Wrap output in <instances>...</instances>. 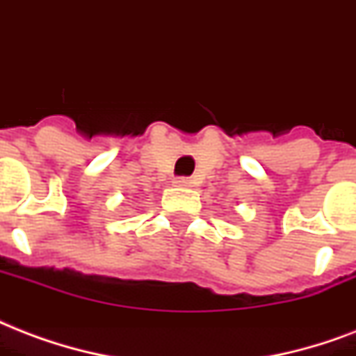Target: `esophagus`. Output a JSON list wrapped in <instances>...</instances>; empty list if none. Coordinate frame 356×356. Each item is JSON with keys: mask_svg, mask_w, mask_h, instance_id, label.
Returning <instances> with one entry per match:
<instances>
[{"mask_svg": "<svg viewBox=\"0 0 356 356\" xmlns=\"http://www.w3.org/2000/svg\"><path fill=\"white\" fill-rule=\"evenodd\" d=\"M175 186L176 187H184V189H186V187H191L193 186V181L189 180V178H176Z\"/></svg>", "mask_w": 356, "mask_h": 356, "instance_id": "obj_1", "label": "esophagus"}]
</instances>
